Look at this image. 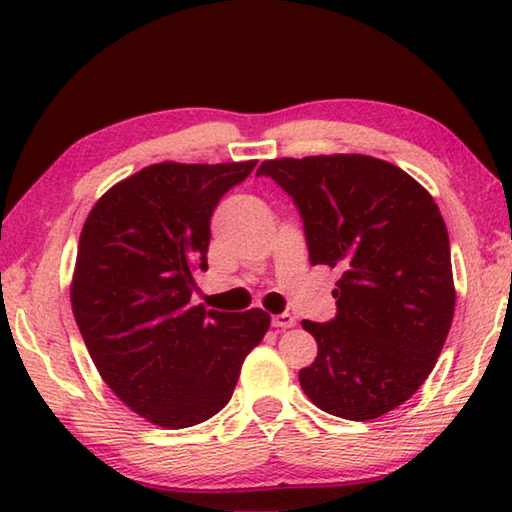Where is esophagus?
Returning a JSON list of instances; mask_svg holds the SVG:
<instances>
[{"label":"esophagus","instance_id":"1","mask_svg":"<svg viewBox=\"0 0 512 512\" xmlns=\"http://www.w3.org/2000/svg\"><path fill=\"white\" fill-rule=\"evenodd\" d=\"M271 323H273V327L287 329V327H293V325H296V318H293L291 314H275V316L271 318Z\"/></svg>","mask_w":512,"mask_h":512}]
</instances>
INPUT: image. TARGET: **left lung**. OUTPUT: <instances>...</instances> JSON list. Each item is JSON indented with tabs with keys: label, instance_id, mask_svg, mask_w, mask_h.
<instances>
[{
	"label": "left lung",
	"instance_id": "left-lung-1",
	"mask_svg": "<svg viewBox=\"0 0 512 512\" xmlns=\"http://www.w3.org/2000/svg\"><path fill=\"white\" fill-rule=\"evenodd\" d=\"M305 225L311 264L339 268L329 323L302 320L318 343L300 386L318 409L375 420L429 377L454 318L449 237L436 201L391 162L359 153L266 160Z\"/></svg>",
	"mask_w": 512,
	"mask_h": 512
}]
</instances>
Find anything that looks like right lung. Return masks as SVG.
Here are the masks:
<instances>
[{"label": "right lung", "instance_id": "right-lung-1", "mask_svg": "<svg viewBox=\"0 0 512 512\" xmlns=\"http://www.w3.org/2000/svg\"><path fill=\"white\" fill-rule=\"evenodd\" d=\"M257 160L160 162L103 194L85 219L72 311L99 375L128 409L164 429L210 420L271 316L192 307L210 219Z\"/></svg>", "mask_w": 512, "mask_h": 512}]
</instances>
